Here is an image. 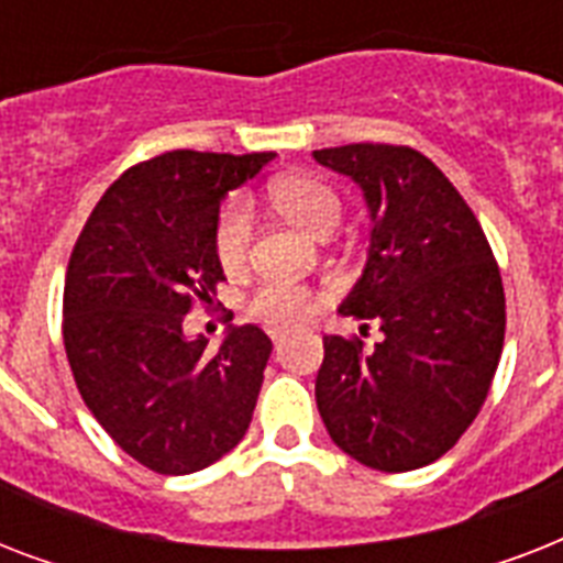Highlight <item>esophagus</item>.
I'll return each mask as SVG.
<instances>
[{
	"label": "esophagus",
	"mask_w": 563,
	"mask_h": 563,
	"mask_svg": "<svg viewBox=\"0 0 563 563\" xmlns=\"http://www.w3.org/2000/svg\"><path fill=\"white\" fill-rule=\"evenodd\" d=\"M283 339H286V335H283V333H272V342H274V347H280V344H283Z\"/></svg>",
	"instance_id": "34e87169"
}]
</instances>
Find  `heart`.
Instances as JSON below:
<instances>
[{
    "instance_id": "b5f03b06",
    "label": "heart",
    "mask_w": 563,
    "mask_h": 563,
    "mask_svg": "<svg viewBox=\"0 0 563 563\" xmlns=\"http://www.w3.org/2000/svg\"><path fill=\"white\" fill-rule=\"evenodd\" d=\"M274 207L309 230L312 236H333L344 219V201L330 184L316 178H280L268 187ZM254 247V212L245 198H228L212 224V254L224 274H242ZM316 309V298L307 286L286 280H268L256 286L247 300V316L268 330H291L303 324Z\"/></svg>"
}]
</instances>
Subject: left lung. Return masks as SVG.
<instances>
[{
	"mask_svg": "<svg viewBox=\"0 0 563 563\" xmlns=\"http://www.w3.org/2000/svg\"><path fill=\"white\" fill-rule=\"evenodd\" d=\"M316 161L365 192L368 265L342 312L383 330L374 351L324 335L318 411L365 467L418 471L453 450L490 391L506 342L499 265L459 189L409 145H339Z\"/></svg>",
	"mask_w": 563,
	"mask_h": 563,
	"instance_id": "8db88e82",
	"label": "left lung"
}]
</instances>
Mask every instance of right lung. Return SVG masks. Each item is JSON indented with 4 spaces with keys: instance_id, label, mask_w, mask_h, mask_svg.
I'll return each instance as SVG.
<instances>
[{
    "instance_id": "right-lung-1",
    "label": "right lung",
    "mask_w": 563,
    "mask_h": 563,
    "mask_svg": "<svg viewBox=\"0 0 563 563\" xmlns=\"http://www.w3.org/2000/svg\"><path fill=\"white\" fill-rule=\"evenodd\" d=\"M272 152H166L122 172L75 242L64 283V347L104 432L163 476L203 471L245 438L272 339L236 327L219 351L184 318L224 280L212 254L221 198Z\"/></svg>"
}]
</instances>
